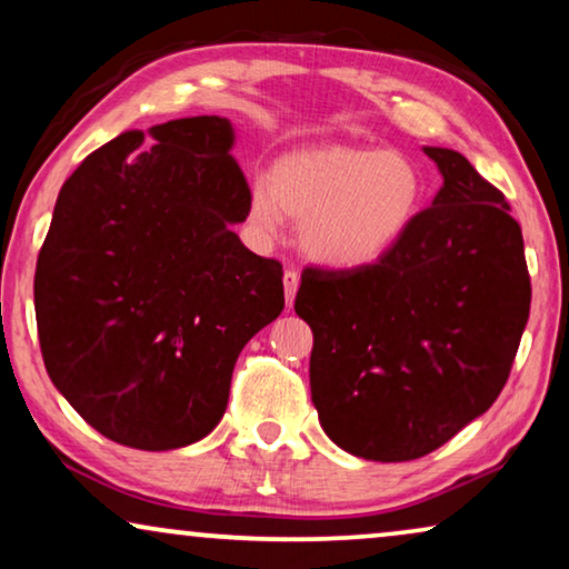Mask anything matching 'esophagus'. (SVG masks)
<instances>
[{
	"mask_svg": "<svg viewBox=\"0 0 569 569\" xmlns=\"http://www.w3.org/2000/svg\"><path fill=\"white\" fill-rule=\"evenodd\" d=\"M298 287H300V274L295 269H287L284 271V300L290 308L295 302V295H298Z\"/></svg>",
	"mask_w": 569,
	"mask_h": 569,
	"instance_id": "obj_1",
	"label": "esophagus"
}]
</instances>
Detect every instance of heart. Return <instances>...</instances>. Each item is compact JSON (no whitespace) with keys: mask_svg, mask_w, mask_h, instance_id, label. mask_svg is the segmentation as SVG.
Returning <instances> with one entry per match:
<instances>
[{"mask_svg":"<svg viewBox=\"0 0 569 569\" xmlns=\"http://www.w3.org/2000/svg\"><path fill=\"white\" fill-rule=\"evenodd\" d=\"M427 181L409 154L372 147H308L277 160L248 197L263 238L300 222V248L331 269H365L399 248L422 214Z\"/></svg>","mask_w":569,"mask_h":569,"instance_id":"b5f03b06","label":"heart"}]
</instances>
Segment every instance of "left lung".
<instances>
[{
    "instance_id": "1",
    "label": "left lung",
    "mask_w": 569,
    "mask_h": 569,
    "mask_svg": "<svg viewBox=\"0 0 569 569\" xmlns=\"http://www.w3.org/2000/svg\"><path fill=\"white\" fill-rule=\"evenodd\" d=\"M407 240L365 269H306L295 313L313 331L310 396L323 432L368 461H415L492 407L528 310L523 236L502 191L461 152Z\"/></svg>"
}]
</instances>
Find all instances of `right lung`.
I'll list each match as a JSON object with an SVG mask.
<instances>
[{
    "instance_id": "add662e5",
    "label": "right lung",
    "mask_w": 569,
    "mask_h": 569,
    "mask_svg": "<svg viewBox=\"0 0 569 569\" xmlns=\"http://www.w3.org/2000/svg\"><path fill=\"white\" fill-rule=\"evenodd\" d=\"M111 139L61 186L36 263V321L59 393L108 440L173 450L228 407L240 349L284 308L282 263L248 217L236 131L193 116Z\"/></svg>"
}]
</instances>
